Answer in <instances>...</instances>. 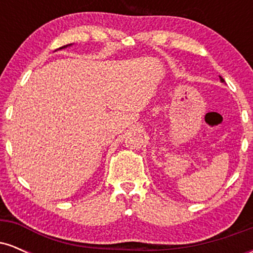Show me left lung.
Here are the masks:
<instances>
[{
  "instance_id": "left-lung-1",
  "label": "left lung",
  "mask_w": 253,
  "mask_h": 253,
  "mask_svg": "<svg viewBox=\"0 0 253 253\" xmlns=\"http://www.w3.org/2000/svg\"><path fill=\"white\" fill-rule=\"evenodd\" d=\"M220 81H221V82H223V78L221 76H220Z\"/></svg>"
}]
</instances>
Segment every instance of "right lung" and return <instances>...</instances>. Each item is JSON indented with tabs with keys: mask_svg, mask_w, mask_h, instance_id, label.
Returning <instances> with one entry per match:
<instances>
[{
	"mask_svg": "<svg viewBox=\"0 0 253 253\" xmlns=\"http://www.w3.org/2000/svg\"><path fill=\"white\" fill-rule=\"evenodd\" d=\"M69 46H72V43H69V45H65V46H62V47H59V50H62V48H66V47H69Z\"/></svg>",
	"mask_w": 253,
	"mask_h": 253,
	"instance_id": "obj_1",
	"label": "right lung"
}]
</instances>
